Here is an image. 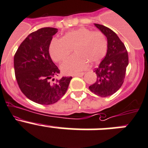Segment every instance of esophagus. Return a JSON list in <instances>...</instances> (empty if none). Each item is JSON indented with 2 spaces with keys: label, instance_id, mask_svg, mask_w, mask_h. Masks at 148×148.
<instances>
[{
  "label": "esophagus",
  "instance_id": "esophagus-1",
  "mask_svg": "<svg viewBox=\"0 0 148 148\" xmlns=\"http://www.w3.org/2000/svg\"><path fill=\"white\" fill-rule=\"evenodd\" d=\"M84 73H79V74H73V77H82L84 75Z\"/></svg>",
  "mask_w": 148,
  "mask_h": 148
}]
</instances>
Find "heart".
I'll list each match as a JSON object with an SVG mask.
<instances>
[{"label": "heart", "mask_w": 148, "mask_h": 148, "mask_svg": "<svg viewBox=\"0 0 148 148\" xmlns=\"http://www.w3.org/2000/svg\"><path fill=\"white\" fill-rule=\"evenodd\" d=\"M72 49L75 55L60 66L63 74H75L85 70L88 64L92 66L100 64L107 55L108 41L103 33L80 27L70 30L63 38H53L49 52L54 61L61 62L69 56Z\"/></svg>", "instance_id": "heart-1"}]
</instances>
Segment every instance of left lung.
<instances>
[{
  "mask_svg": "<svg viewBox=\"0 0 148 148\" xmlns=\"http://www.w3.org/2000/svg\"><path fill=\"white\" fill-rule=\"evenodd\" d=\"M94 25L107 37L108 49L105 58L95 69L97 79L89 89L97 96L107 97L116 93L123 83L128 65V52L113 30L102 25Z\"/></svg>",
  "mask_w": 148,
  "mask_h": 148,
  "instance_id": "obj_1",
  "label": "left lung"
}]
</instances>
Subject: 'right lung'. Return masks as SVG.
I'll list each match as a JSON object with an SVG mask.
<instances>
[{
	"label": "right lung",
	"mask_w": 148,
	"mask_h": 148,
	"mask_svg": "<svg viewBox=\"0 0 148 148\" xmlns=\"http://www.w3.org/2000/svg\"><path fill=\"white\" fill-rule=\"evenodd\" d=\"M55 27H43L29 34L21 43L14 58L16 82L23 94L43 105L52 104L66 93L72 77L55 81L60 70L52 62L49 47Z\"/></svg>",
	"instance_id": "obj_1"
}]
</instances>
